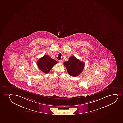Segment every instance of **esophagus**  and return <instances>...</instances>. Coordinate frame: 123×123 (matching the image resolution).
<instances>
[{
  "instance_id": "1",
  "label": "esophagus",
  "mask_w": 123,
  "mask_h": 123,
  "mask_svg": "<svg viewBox=\"0 0 123 123\" xmlns=\"http://www.w3.org/2000/svg\"><path fill=\"white\" fill-rule=\"evenodd\" d=\"M59 63L60 64H62V62H63V61H62V60H60L59 61Z\"/></svg>"
}]
</instances>
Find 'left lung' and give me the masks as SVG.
<instances>
[{
    "instance_id": "left-lung-1",
    "label": "left lung",
    "mask_w": 123,
    "mask_h": 123,
    "mask_svg": "<svg viewBox=\"0 0 123 123\" xmlns=\"http://www.w3.org/2000/svg\"><path fill=\"white\" fill-rule=\"evenodd\" d=\"M68 74L71 76L76 77L80 74L85 67V63L81 62L75 56L70 57L67 62L64 63Z\"/></svg>"
}]
</instances>
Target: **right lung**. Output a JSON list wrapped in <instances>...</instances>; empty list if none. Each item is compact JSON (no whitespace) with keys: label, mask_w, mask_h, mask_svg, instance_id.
Listing matches in <instances>:
<instances>
[{"label":"right lung","mask_w":123,"mask_h":123,"mask_svg":"<svg viewBox=\"0 0 123 123\" xmlns=\"http://www.w3.org/2000/svg\"><path fill=\"white\" fill-rule=\"evenodd\" d=\"M57 63V61L48 55H45L40 58L37 62V64L40 70L45 74H48L52 67Z\"/></svg>","instance_id":"add662e5"}]
</instances>
